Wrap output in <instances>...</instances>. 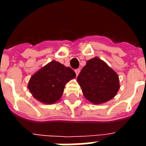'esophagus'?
I'll return each mask as SVG.
<instances>
[{
	"label": "esophagus",
	"mask_w": 146,
	"mask_h": 146,
	"mask_svg": "<svg viewBox=\"0 0 146 146\" xmlns=\"http://www.w3.org/2000/svg\"><path fill=\"white\" fill-rule=\"evenodd\" d=\"M80 72V69H76V70H75V73H76V76H77V75L79 74Z\"/></svg>",
	"instance_id": "esophagus-1"
}]
</instances>
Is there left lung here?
<instances>
[{
  "label": "left lung",
  "instance_id": "left-lung-1",
  "mask_svg": "<svg viewBox=\"0 0 146 146\" xmlns=\"http://www.w3.org/2000/svg\"><path fill=\"white\" fill-rule=\"evenodd\" d=\"M77 82L84 97L94 104L112 99L119 88L118 75L98 57L87 62L77 76Z\"/></svg>",
  "mask_w": 146,
  "mask_h": 146
}]
</instances>
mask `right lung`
<instances>
[{"instance_id":"obj_1","label":"right lung","mask_w":146,"mask_h":146,"mask_svg":"<svg viewBox=\"0 0 146 146\" xmlns=\"http://www.w3.org/2000/svg\"><path fill=\"white\" fill-rule=\"evenodd\" d=\"M75 76L71 68L53 60L31 76L28 88L36 100L52 104L60 99L66 84Z\"/></svg>"}]
</instances>
